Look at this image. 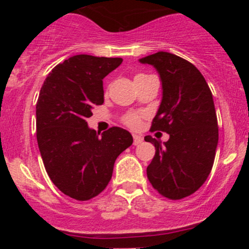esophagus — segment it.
<instances>
[{
  "mask_svg": "<svg viewBox=\"0 0 249 249\" xmlns=\"http://www.w3.org/2000/svg\"><path fill=\"white\" fill-rule=\"evenodd\" d=\"M142 142V137L138 136V134H133V144L139 145Z\"/></svg>",
  "mask_w": 249,
  "mask_h": 249,
  "instance_id": "esophagus-1",
  "label": "esophagus"
}]
</instances>
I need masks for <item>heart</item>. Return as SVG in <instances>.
I'll list each match as a JSON object with an SVG mask.
<instances>
[{
  "label": "heart",
  "instance_id": "obj_1",
  "mask_svg": "<svg viewBox=\"0 0 249 249\" xmlns=\"http://www.w3.org/2000/svg\"><path fill=\"white\" fill-rule=\"evenodd\" d=\"M142 117L137 113H128V115H125L122 118V122L124 123L125 125L131 128H137L141 125Z\"/></svg>",
  "mask_w": 249,
  "mask_h": 249
}]
</instances>
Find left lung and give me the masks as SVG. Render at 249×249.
Returning <instances> with one entry per match:
<instances>
[{
	"instance_id": "1",
	"label": "left lung",
	"mask_w": 249,
	"mask_h": 249,
	"mask_svg": "<svg viewBox=\"0 0 249 249\" xmlns=\"http://www.w3.org/2000/svg\"><path fill=\"white\" fill-rule=\"evenodd\" d=\"M139 62L153 65L161 79L162 99L151 131L170 134L162 144L144 138L156 147L147 178L165 198H186L202 186L213 167L219 127L212 92L201 72L181 57L159 51Z\"/></svg>"
}]
</instances>
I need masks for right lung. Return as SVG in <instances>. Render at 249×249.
I'll return each mask as SVG.
<instances>
[{"instance_id": "1", "label": "right lung", "mask_w": 249, "mask_h": 249, "mask_svg": "<svg viewBox=\"0 0 249 249\" xmlns=\"http://www.w3.org/2000/svg\"><path fill=\"white\" fill-rule=\"evenodd\" d=\"M123 59L76 55L56 65L39 91L36 137L45 171L61 192L85 201L111 180L117 157L133 138L122 127L97 133L87 119L104 103L103 78Z\"/></svg>"}]
</instances>
